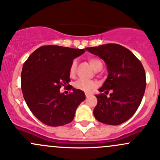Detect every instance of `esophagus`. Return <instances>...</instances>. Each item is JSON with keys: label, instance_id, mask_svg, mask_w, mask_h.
I'll list each match as a JSON object with an SVG mask.
<instances>
[{"label": "esophagus", "instance_id": "obj_1", "mask_svg": "<svg viewBox=\"0 0 160 160\" xmlns=\"http://www.w3.org/2000/svg\"><path fill=\"white\" fill-rule=\"evenodd\" d=\"M90 96H91V94H90V93H86V98H90Z\"/></svg>", "mask_w": 160, "mask_h": 160}]
</instances>
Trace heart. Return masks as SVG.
I'll return each mask as SVG.
<instances>
[{
    "label": "heart",
    "mask_w": 160,
    "mask_h": 160,
    "mask_svg": "<svg viewBox=\"0 0 160 160\" xmlns=\"http://www.w3.org/2000/svg\"><path fill=\"white\" fill-rule=\"evenodd\" d=\"M88 62L96 72L102 70L103 63L98 58H89ZM76 69H77V62L73 61L71 64L70 68V76H73L75 74ZM73 87L76 89L82 90V91L86 92V93H89V92L91 91L92 89H93L96 87V83L94 81H89V80H78L73 83Z\"/></svg>",
    "instance_id": "heart-1"
}]
</instances>
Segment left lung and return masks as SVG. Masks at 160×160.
<instances>
[{"label": "left lung", "instance_id": "left-lung-1", "mask_svg": "<svg viewBox=\"0 0 160 160\" xmlns=\"http://www.w3.org/2000/svg\"><path fill=\"white\" fill-rule=\"evenodd\" d=\"M105 62L108 72L107 79L97 94L98 104L93 115L106 125H118L130 118L138 108L146 90V72L135 55L118 44L101 45L86 48ZM112 90L110 97L106 94Z\"/></svg>", "mask_w": 160, "mask_h": 160}]
</instances>
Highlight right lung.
<instances>
[{"mask_svg":"<svg viewBox=\"0 0 160 160\" xmlns=\"http://www.w3.org/2000/svg\"><path fill=\"white\" fill-rule=\"evenodd\" d=\"M84 52L83 49L42 46L24 63L21 75L23 97L32 114L46 125L56 127L70 123L85 100L84 92L70 85V94L59 91L70 82L72 60Z\"/></svg>","mask_w":160,"mask_h":160,"instance_id":"1","label":"right lung"}]
</instances>
